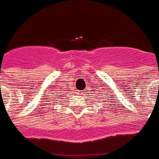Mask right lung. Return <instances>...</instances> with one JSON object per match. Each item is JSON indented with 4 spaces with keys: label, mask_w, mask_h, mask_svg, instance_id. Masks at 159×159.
<instances>
[{
    "label": "right lung",
    "mask_w": 159,
    "mask_h": 159,
    "mask_svg": "<svg viewBox=\"0 0 159 159\" xmlns=\"http://www.w3.org/2000/svg\"><path fill=\"white\" fill-rule=\"evenodd\" d=\"M59 99H60V98H59Z\"/></svg>",
    "instance_id": "1"
}]
</instances>
